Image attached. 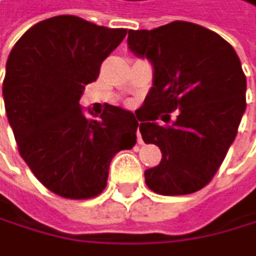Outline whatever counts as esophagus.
Masks as SVG:
<instances>
[{"instance_id":"obj_1","label":"esophagus","mask_w":256,"mask_h":256,"mask_svg":"<svg viewBox=\"0 0 256 256\" xmlns=\"http://www.w3.org/2000/svg\"><path fill=\"white\" fill-rule=\"evenodd\" d=\"M136 142H138L140 144L143 143V140H142V134H140V129H138V130H136Z\"/></svg>"}]
</instances>
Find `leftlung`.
Returning a JSON list of instances; mask_svg holds the SVG:
<instances>
[{
  "instance_id": "left-lung-1",
  "label": "left lung",
  "mask_w": 256,
  "mask_h": 256,
  "mask_svg": "<svg viewBox=\"0 0 256 256\" xmlns=\"http://www.w3.org/2000/svg\"><path fill=\"white\" fill-rule=\"evenodd\" d=\"M127 44L154 70L138 121L144 143L159 146L162 160L144 172L146 186L160 195L200 190L222 165L246 112L241 61L217 32L188 22L130 30Z\"/></svg>"
}]
</instances>
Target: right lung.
I'll return each instance as SVG.
<instances>
[{
    "mask_svg": "<svg viewBox=\"0 0 256 256\" xmlns=\"http://www.w3.org/2000/svg\"><path fill=\"white\" fill-rule=\"evenodd\" d=\"M126 34L58 15L30 28L8 58L2 99L20 156L60 196L99 195L114 154L136 142L138 121L132 112L106 105L94 120L80 105L84 86L97 80L102 61Z\"/></svg>",
    "mask_w": 256,
    "mask_h": 256,
    "instance_id": "add662e5",
    "label": "right lung"
}]
</instances>
